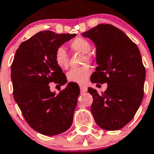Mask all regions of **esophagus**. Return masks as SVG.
I'll use <instances>...</instances> for the list:
<instances>
[{"mask_svg":"<svg viewBox=\"0 0 154 154\" xmlns=\"http://www.w3.org/2000/svg\"><path fill=\"white\" fill-rule=\"evenodd\" d=\"M80 89H81V91L82 92V93H85V92H86L87 91H88V88H87V86H85V85H80Z\"/></svg>","mask_w":154,"mask_h":154,"instance_id":"1","label":"esophagus"}]
</instances>
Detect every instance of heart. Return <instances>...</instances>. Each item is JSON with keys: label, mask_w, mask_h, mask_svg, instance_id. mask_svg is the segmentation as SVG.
I'll return each mask as SVG.
<instances>
[{"label": "heart", "mask_w": 154, "mask_h": 154, "mask_svg": "<svg viewBox=\"0 0 154 154\" xmlns=\"http://www.w3.org/2000/svg\"><path fill=\"white\" fill-rule=\"evenodd\" d=\"M70 48L74 51L79 52L85 55L83 59V63L90 62L91 57L88 53L91 50V44L88 41L83 38H77L70 43ZM55 61L60 67L65 69L68 65V55L66 49L63 47H60L57 49L55 53ZM91 68L88 65H85L79 68L71 69L66 73V78L68 81L77 84H85L87 82L89 77L91 74Z\"/></svg>", "instance_id": "1"}]
</instances>
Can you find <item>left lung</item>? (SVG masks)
<instances>
[{"label":"left lung","mask_w":154,"mask_h":154,"mask_svg":"<svg viewBox=\"0 0 154 154\" xmlns=\"http://www.w3.org/2000/svg\"><path fill=\"white\" fill-rule=\"evenodd\" d=\"M82 36L90 38L96 48L98 66L91 81L108 85L100 94L88 88L94 121L105 130L122 129L134 117L143 98L146 69L140 49L125 33L108 24L97 25Z\"/></svg>","instance_id":"obj_1"}]
</instances>
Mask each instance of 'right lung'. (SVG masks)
Returning <instances> with one entry per match:
<instances>
[{
	"label": "right lung",
	"mask_w": 154,
	"mask_h": 154,
	"mask_svg": "<svg viewBox=\"0 0 154 154\" xmlns=\"http://www.w3.org/2000/svg\"><path fill=\"white\" fill-rule=\"evenodd\" d=\"M75 36L42 31L22 42L14 55L11 73L14 101L29 125L45 136L64 133L73 123L79 86L69 83L57 94L49 84H66L54 56L58 48Z\"/></svg>",
	"instance_id": "add662e5"
}]
</instances>
